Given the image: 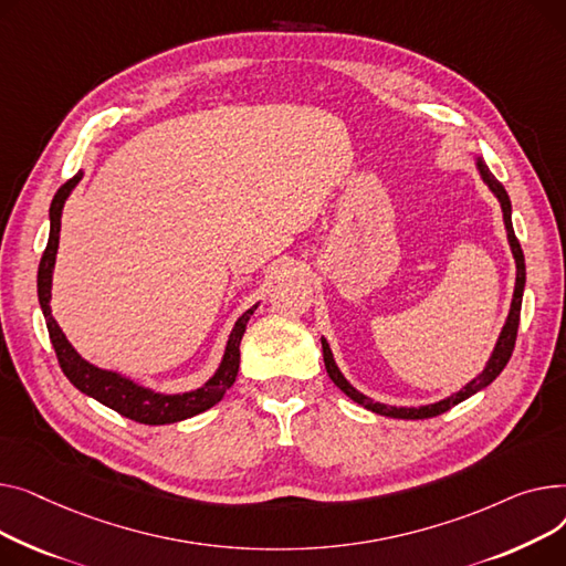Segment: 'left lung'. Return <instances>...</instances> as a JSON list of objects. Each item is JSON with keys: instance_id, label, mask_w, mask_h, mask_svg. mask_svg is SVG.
I'll return each mask as SVG.
<instances>
[{"instance_id": "1", "label": "left lung", "mask_w": 566, "mask_h": 566, "mask_svg": "<svg viewBox=\"0 0 566 566\" xmlns=\"http://www.w3.org/2000/svg\"><path fill=\"white\" fill-rule=\"evenodd\" d=\"M475 166L478 171L484 180V185L493 191V196L497 198V203H501L503 208V221H505V228H507V240H510V249H512V255L516 260V285H514V296H512V306H510V315H507V322L501 331V336H497V343L484 365V370L473 379L469 381L467 386H463L459 392L446 397V400L441 402H434V405H424V407H388V405H381V402H373L368 395L358 392L347 379L345 375L338 370V365L334 360V354H331V347L328 343L322 338V354H324V365H326V373L331 377V381H334L347 397H352L354 402H358L360 407L370 409L379 416H388V418H402V420H422V418H434L439 413H446L448 409H452L454 405L469 400L471 395H475L478 390L486 388L497 375H501L505 370V365L514 352V343H516V331H518V317H521V302H523V287H525V258H523V251H521V244L514 235V228H512V203H510V196L505 191V187L497 182L491 171L486 169V164L478 157L475 159Z\"/></svg>"}]
</instances>
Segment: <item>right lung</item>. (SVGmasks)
Here are the masks:
<instances>
[{
  "instance_id": "add662e5",
  "label": "right lung",
  "mask_w": 566,
  "mask_h": 566,
  "mask_svg": "<svg viewBox=\"0 0 566 566\" xmlns=\"http://www.w3.org/2000/svg\"><path fill=\"white\" fill-rule=\"evenodd\" d=\"M82 176L84 174L80 171L69 182L61 185L59 191L52 198V206H50V240H48L45 253H43L41 264H39V302H41L45 324H48V334H50V340H52V347L56 352V358H59L63 375L69 377V381L77 390H82L84 395L93 397V400H97L99 405H105V407L114 409L116 413H120L129 420H135V422L171 424V422H180L185 418H191V416L208 411L210 407H214L221 400L226 390L232 384H235V377H238V370H240V343H242L247 324H249L253 311L258 308V304L251 306L235 322V326H232L217 373L201 388H196V390L176 392V395L157 392L153 388H146L137 381H132V379L118 375V373L95 368L93 363L84 360L75 352V347L69 343V338L63 336V331L56 324V319L52 317V308H50L52 272H54V260H56V249H59V232H61V212H63V206H65V198L71 196V191L77 187Z\"/></svg>"
}]
</instances>
